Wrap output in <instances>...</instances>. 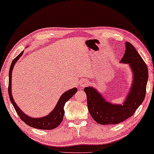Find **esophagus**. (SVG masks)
<instances>
[{
	"mask_svg": "<svg viewBox=\"0 0 154 154\" xmlns=\"http://www.w3.org/2000/svg\"><path fill=\"white\" fill-rule=\"evenodd\" d=\"M87 81H85V82H83V85L84 86V85H87Z\"/></svg>",
	"mask_w": 154,
	"mask_h": 154,
	"instance_id": "esophagus-1",
	"label": "esophagus"
}]
</instances>
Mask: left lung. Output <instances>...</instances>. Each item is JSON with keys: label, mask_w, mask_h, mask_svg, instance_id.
Masks as SVG:
<instances>
[{"label": "left lung", "mask_w": 154, "mask_h": 154, "mask_svg": "<svg viewBox=\"0 0 154 154\" xmlns=\"http://www.w3.org/2000/svg\"><path fill=\"white\" fill-rule=\"evenodd\" d=\"M121 62L129 64L133 73L131 89L123 105L113 104L106 102L94 88H84L90 115L101 125L118 124L132 116L146 95L148 68L140 54L129 42L125 43V54Z\"/></svg>", "instance_id": "1"}]
</instances>
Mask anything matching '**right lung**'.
Here are the masks:
<instances>
[{
    "instance_id": "1",
    "label": "right lung",
    "mask_w": 154,
    "mask_h": 154,
    "mask_svg": "<svg viewBox=\"0 0 154 154\" xmlns=\"http://www.w3.org/2000/svg\"><path fill=\"white\" fill-rule=\"evenodd\" d=\"M23 52H24V51H22L20 54H19V55L17 56L14 59L11 65H10V68L9 71V84H8V94H9L10 102H11L12 105H13L16 112L17 113V114L19 116H20L21 120L24 121L26 125L40 130L54 129V128L57 127V126L62 123L63 118H64V106L65 103L76 93L78 89L76 88H72V89L69 90L68 91L65 92L64 94H62V95L61 96L60 100H59L56 106L54 107V110L45 117L35 119V118L29 117V116L25 114L23 111H21V109L19 108L16 103L14 102V99L12 97V95L11 90L12 69L14 68L15 63L17 62L19 59L20 58V57L23 54Z\"/></svg>"
}]
</instances>
